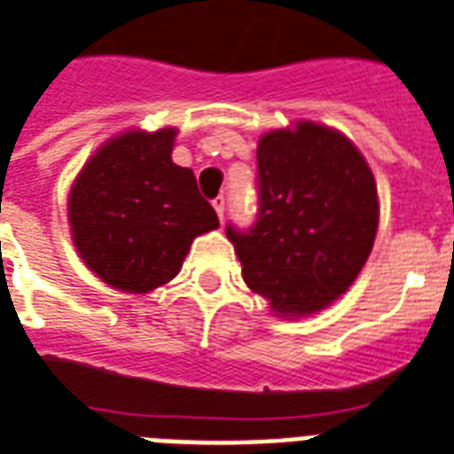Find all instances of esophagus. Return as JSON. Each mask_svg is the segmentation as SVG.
Here are the masks:
<instances>
[{
    "label": "esophagus",
    "mask_w": 454,
    "mask_h": 454,
    "mask_svg": "<svg viewBox=\"0 0 454 454\" xmlns=\"http://www.w3.org/2000/svg\"><path fill=\"white\" fill-rule=\"evenodd\" d=\"M213 207H215V213H217V217H220V223H223V217H224V196H217V199H213Z\"/></svg>",
    "instance_id": "1"
}]
</instances>
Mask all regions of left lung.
Here are the masks:
<instances>
[{"mask_svg":"<svg viewBox=\"0 0 454 454\" xmlns=\"http://www.w3.org/2000/svg\"><path fill=\"white\" fill-rule=\"evenodd\" d=\"M258 217L227 224L251 292L272 311L301 318L349 289L378 231V191L369 162L330 126L296 121L258 141Z\"/></svg>","mask_w":454,"mask_h":454,"instance_id":"8db88e82","label":"left lung"}]
</instances>
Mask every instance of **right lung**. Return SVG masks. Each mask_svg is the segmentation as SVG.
Wrapping results in <instances>:
<instances>
[{"instance_id":"1","label":"right lung","mask_w":454,"mask_h":454,"mask_svg":"<svg viewBox=\"0 0 454 454\" xmlns=\"http://www.w3.org/2000/svg\"><path fill=\"white\" fill-rule=\"evenodd\" d=\"M176 129L124 131L95 150L69 193L74 247L110 287H162L196 237L220 227L189 167L172 162Z\"/></svg>"}]
</instances>
